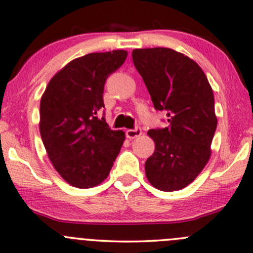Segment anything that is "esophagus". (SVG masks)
I'll use <instances>...</instances> for the list:
<instances>
[{
	"instance_id": "esophagus-1",
	"label": "esophagus",
	"mask_w": 253,
	"mask_h": 253,
	"mask_svg": "<svg viewBox=\"0 0 253 253\" xmlns=\"http://www.w3.org/2000/svg\"><path fill=\"white\" fill-rule=\"evenodd\" d=\"M141 128H140V127H136V128H134V129H128L126 132V136L128 137V139H135V137H137V136H140L141 135Z\"/></svg>"
}]
</instances>
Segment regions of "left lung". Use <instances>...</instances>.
<instances>
[{
  "label": "left lung",
  "instance_id": "8db88e82",
  "mask_svg": "<svg viewBox=\"0 0 253 253\" xmlns=\"http://www.w3.org/2000/svg\"><path fill=\"white\" fill-rule=\"evenodd\" d=\"M132 57L155 110L166 111L169 123L148 130L155 150L145 164L146 176L159 190H181L211 155L217 127L212 88L196 62L172 49H135Z\"/></svg>",
  "mask_w": 253,
  "mask_h": 253
}]
</instances>
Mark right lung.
I'll list each match as a JSON object with an SVG mask.
<instances>
[{
  "label": "right lung",
  "instance_id": "1",
  "mask_svg": "<svg viewBox=\"0 0 253 253\" xmlns=\"http://www.w3.org/2000/svg\"><path fill=\"white\" fill-rule=\"evenodd\" d=\"M127 51L88 53L66 64L51 78L41 99L40 132L53 168L72 187L86 189L108 176L125 141L98 114L104 85Z\"/></svg>",
  "mask_w": 253,
  "mask_h": 253
}]
</instances>
